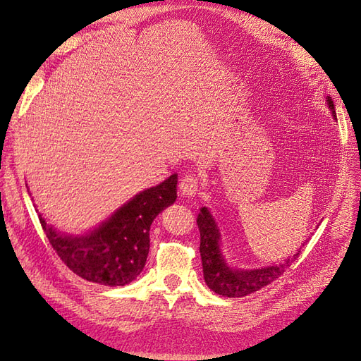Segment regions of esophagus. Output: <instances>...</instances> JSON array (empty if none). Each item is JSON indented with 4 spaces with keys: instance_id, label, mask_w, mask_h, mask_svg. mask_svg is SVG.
Instances as JSON below:
<instances>
[{
    "instance_id": "obj_1",
    "label": "esophagus",
    "mask_w": 361,
    "mask_h": 361,
    "mask_svg": "<svg viewBox=\"0 0 361 361\" xmlns=\"http://www.w3.org/2000/svg\"><path fill=\"white\" fill-rule=\"evenodd\" d=\"M199 176L195 173H187L183 174V178L179 182V190L183 195H187V197H192V195L199 191Z\"/></svg>"
}]
</instances>
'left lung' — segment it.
<instances>
[{"label": "left lung", "mask_w": 361, "mask_h": 361, "mask_svg": "<svg viewBox=\"0 0 361 361\" xmlns=\"http://www.w3.org/2000/svg\"><path fill=\"white\" fill-rule=\"evenodd\" d=\"M326 102H329L330 110L336 117L334 104L330 99V96H326ZM197 224L200 231V256L204 281L211 290H214L218 295H223V297H245V295L253 293L269 285V283L277 280L283 272H285V269L292 264V262L300 256L301 251H297V255L286 259L285 264L280 265H272L250 271L232 269L227 267L221 256L220 243H218L220 241V233H218V228L212 215L206 207H202V211L197 216Z\"/></svg>", "instance_id": "1"}]
</instances>
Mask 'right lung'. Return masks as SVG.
Returning a JSON list of instances; mask_svg holds the SVG:
<instances>
[{"mask_svg": "<svg viewBox=\"0 0 361 361\" xmlns=\"http://www.w3.org/2000/svg\"><path fill=\"white\" fill-rule=\"evenodd\" d=\"M178 174L137 194L106 220L84 236L57 232L39 215L43 232L59 257L76 276L105 286H125L146 265L149 231L157 215L176 200Z\"/></svg>", "mask_w": 361, "mask_h": 361, "instance_id": "1", "label": "right lung"}]
</instances>
